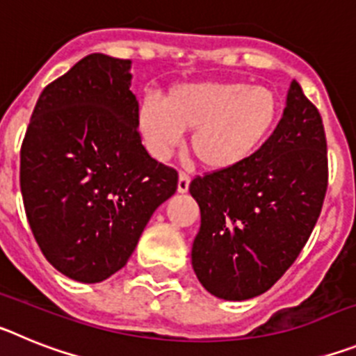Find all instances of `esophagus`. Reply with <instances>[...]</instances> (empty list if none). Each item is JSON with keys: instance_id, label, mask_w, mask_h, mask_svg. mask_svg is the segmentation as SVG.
Wrapping results in <instances>:
<instances>
[{"instance_id": "esophagus-1", "label": "esophagus", "mask_w": 356, "mask_h": 356, "mask_svg": "<svg viewBox=\"0 0 356 356\" xmlns=\"http://www.w3.org/2000/svg\"><path fill=\"white\" fill-rule=\"evenodd\" d=\"M188 185H191V176L185 175V172H180V176H178V193L180 194L187 193Z\"/></svg>"}]
</instances>
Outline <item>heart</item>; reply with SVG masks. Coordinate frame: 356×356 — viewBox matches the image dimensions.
<instances>
[{
	"instance_id": "b5f03b06",
	"label": "heart",
	"mask_w": 356,
	"mask_h": 356,
	"mask_svg": "<svg viewBox=\"0 0 356 356\" xmlns=\"http://www.w3.org/2000/svg\"><path fill=\"white\" fill-rule=\"evenodd\" d=\"M280 102L267 87L242 81L180 83L163 102L146 97L137 128L149 155L168 160L191 131V149L210 171H229L259 153L275 130Z\"/></svg>"
}]
</instances>
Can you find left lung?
I'll return each instance as SVG.
<instances>
[{
  "mask_svg": "<svg viewBox=\"0 0 356 356\" xmlns=\"http://www.w3.org/2000/svg\"><path fill=\"white\" fill-rule=\"evenodd\" d=\"M326 185L323 119L292 80L284 115L259 153L191 181L201 212L191 253L200 284L226 301L269 291L307 244Z\"/></svg>",
  "mask_w": 356,
  "mask_h": 356,
  "instance_id": "left-lung-1",
  "label": "left lung"
}]
</instances>
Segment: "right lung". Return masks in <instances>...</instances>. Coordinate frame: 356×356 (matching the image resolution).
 I'll return each instance as SVG.
<instances>
[{"instance_id": "obj_1", "label": "right lung", "mask_w": 356, "mask_h": 356, "mask_svg": "<svg viewBox=\"0 0 356 356\" xmlns=\"http://www.w3.org/2000/svg\"><path fill=\"white\" fill-rule=\"evenodd\" d=\"M131 60L92 53L40 92L21 146V194L48 262L97 284L134 253L178 175L147 155Z\"/></svg>"}]
</instances>
